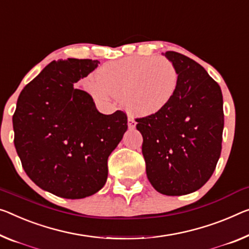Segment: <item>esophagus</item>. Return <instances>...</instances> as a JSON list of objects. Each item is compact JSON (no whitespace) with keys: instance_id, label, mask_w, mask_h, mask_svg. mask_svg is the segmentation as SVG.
I'll return each mask as SVG.
<instances>
[{"instance_id":"1","label":"esophagus","mask_w":249,"mask_h":249,"mask_svg":"<svg viewBox=\"0 0 249 249\" xmlns=\"http://www.w3.org/2000/svg\"><path fill=\"white\" fill-rule=\"evenodd\" d=\"M128 127L129 128H135L136 127V121L133 120L131 117L128 118Z\"/></svg>"}]
</instances>
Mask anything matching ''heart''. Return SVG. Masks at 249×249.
I'll list each match as a JSON object with an SVG mask.
<instances>
[{"label": "heart", "instance_id": "heart-1", "mask_svg": "<svg viewBox=\"0 0 249 249\" xmlns=\"http://www.w3.org/2000/svg\"><path fill=\"white\" fill-rule=\"evenodd\" d=\"M179 73L171 61L157 56H129L103 64L87 90L99 102L121 99L124 108L137 117L154 116L177 93Z\"/></svg>", "mask_w": 249, "mask_h": 249}]
</instances>
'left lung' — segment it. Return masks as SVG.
Masks as SVG:
<instances>
[{
  "label": "left lung",
  "instance_id": "obj_1",
  "mask_svg": "<svg viewBox=\"0 0 249 249\" xmlns=\"http://www.w3.org/2000/svg\"><path fill=\"white\" fill-rule=\"evenodd\" d=\"M164 56L178 70L177 93L162 111L136 121L149 181L160 194L181 196L201 188L215 170L223 141V94L196 61L174 51Z\"/></svg>",
  "mask_w": 249,
  "mask_h": 249
}]
</instances>
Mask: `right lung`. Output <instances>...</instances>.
<instances>
[{
  "label": "right lung",
  "mask_w": 249,
  "mask_h": 249,
  "mask_svg": "<svg viewBox=\"0 0 249 249\" xmlns=\"http://www.w3.org/2000/svg\"><path fill=\"white\" fill-rule=\"evenodd\" d=\"M98 60L52 61L24 87L13 114L14 146L30 179L49 193L80 199L100 190L108 158L127 131V114L100 113L74 83Z\"/></svg>",
  "instance_id": "obj_1"
}]
</instances>
